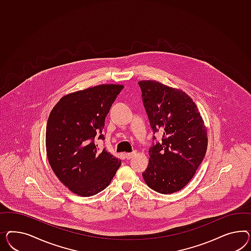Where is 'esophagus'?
<instances>
[{
  "label": "esophagus",
  "instance_id": "34e87169",
  "mask_svg": "<svg viewBox=\"0 0 251 251\" xmlns=\"http://www.w3.org/2000/svg\"><path fill=\"white\" fill-rule=\"evenodd\" d=\"M136 154V151H132V152H129V153H126L125 154V157H126V159H128V160H129V159H131L133 156L135 155Z\"/></svg>",
  "mask_w": 251,
  "mask_h": 251
}]
</instances>
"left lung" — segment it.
Segmentation results:
<instances>
[{"mask_svg":"<svg viewBox=\"0 0 251 251\" xmlns=\"http://www.w3.org/2000/svg\"><path fill=\"white\" fill-rule=\"evenodd\" d=\"M139 86L153 133L163 134L162 142L150 148L143 179L156 192L173 194L189 183L202 163L206 128L196 103L181 89L154 80L139 81Z\"/></svg>","mask_w":251,"mask_h":251,"instance_id":"8db88e82","label":"left lung"}]
</instances>
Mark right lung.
I'll list each match as a JSON object with an SVG mask.
<instances>
[{
  "mask_svg": "<svg viewBox=\"0 0 251 251\" xmlns=\"http://www.w3.org/2000/svg\"><path fill=\"white\" fill-rule=\"evenodd\" d=\"M122 85L103 84L64 96L48 118V162L64 185L80 197H91L108 186L122 161L100 151L105 119Z\"/></svg>",
  "mask_w": 251,
  "mask_h": 251,
  "instance_id": "1",
  "label": "right lung"
}]
</instances>
